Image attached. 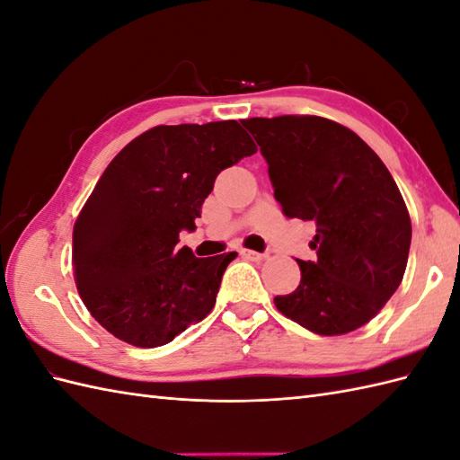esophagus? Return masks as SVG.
<instances>
[{
	"label": "esophagus",
	"instance_id": "obj_1",
	"mask_svg": "<svg viewBox=\"0 0 460 460\" xmlns=\"http://www.w3.org/2000/svg\"><path fill=\"white\" fill-rule=\"evenodd\" d=\"M243 256H244V259H249V261H254V262H261V261L266 259V254H261L256 251H243Z\"/></svg>",
	"mask_w": 460,
	"mask_h": 460
}]
</instances>
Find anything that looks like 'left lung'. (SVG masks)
Instances as JSON below:
<instances>
[{
	"label": "left lung",
	"mask_w": 460,
	"mask_h": 460,
	"mask_svg": "<svg viewBox=\"0 0 460 460\" xmlns=\"http://www.w3.org/2000/svg\"><path fill=\"white\" fill-rule=\"evenodd\" d=\"M269 163L286 217L315 223V261H297L300 286L276 296L282 315L323 337L368 323L398 290L411 221L378 155L345 125L317 115L241 121Z\"/></svg>",
	"instance_id": "1"
}]
</instances>
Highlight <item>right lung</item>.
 <instances>
[{
  "label": "right lung",
  "mask_w": 460,
  "mask_h": 460,
  "mask_svg": "<svg viewBox=\"0 0 460 460\" xmlns=\"http://www.w3.org/2000/svg\"><path fill=\"white\" fill-rule=\"evenodd\" d=\"M256 153L234 121L158 125L121 148L72 231L74 282L105 331L133 347L166 345L216 305L237 252L178 249L223 168Z\"/></svg>",
  "instance_id": "1"
}]
</instances>
